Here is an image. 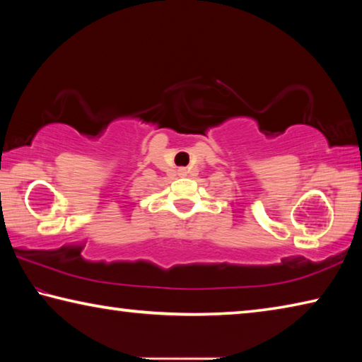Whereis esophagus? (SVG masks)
Instances as JSON below:
<instances>
[{
    "mask_svg": "<svg viewBox=\"0 0 362 362\" xmlns=\"http://www.w3.org/2000/svg\"><path fill=\"white\" fill-rule=\"evenodd\" d=\"M179 175H187V169L185 168H180L179 169Z\"/></svg>",
    "mask_w": 362,
    "mask_h": 362,
    "instance_id": "esophagus-1",
    "label": "esophagus"
}]
</instances>
